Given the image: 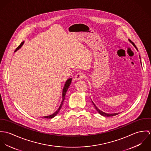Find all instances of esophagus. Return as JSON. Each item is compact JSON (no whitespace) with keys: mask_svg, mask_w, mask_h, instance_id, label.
<instances>
[{"mask_svg":"<svg viewBox=\"0 0 151 151\" xmlns=\"http://www.w3.org/2000/svg\"><path fill=\"white\" fill-rule=\"evenodd\" d=\"M84 77V76L82 73H78L75 76V80L78 81V80H80L83 78Z\"/></svg>","mask_w":151,"mask_h":151,"instance_id":"esophagus-1","label":"esophagus"}]
</instances>
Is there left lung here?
Segmentation results:
<instances>
[{
	"label": "left lung",
	"instance_id": "1",
	"mask_svg": "<svg viewBox=\"0 0 151 151\" xmlns=\"http://www.w3.org/2000/svg\"><path fill=\"white\" fill-rule=\"evenodd\" d=\"M129 42L130 43H132V45L135 47V49L138 50V49H137V47H136V46L135 45V44L133 43L131 40H129ZM139 59H140V62H141V58H140V56H139ZM92 104H93V106H94V107L96 109V111L101 114V115H102V116H105V117H110V116H116V115H117V114H119V113H105V112H104V111H101L100 109H99L98 108L96 107V106L94 104V103L93 102V101H92Z\"/></svg>",
	"mask_w": 151,
	"mask_h": 151
}]
</instances>
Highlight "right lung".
<instances>
[{"label": "right lung", "mask_w": 151, "mask_h": 151, "mask_svg": "<svg viewBox=\"0 0 151 151\" xmlns=\"http://www.w3.org/2000/svg\"><path fill=\"white\" fill-rule=\"evenodd\" d=\"M24 43V41L22 42L21 44L17 47V49H16V50L14 51V52H16L17 50H18L19 49H20L22 47V46L23 45V44ZM71 80H72V78H68L65 83V85H64V87L63 88V91H62V102H61V104L59 106V108H58V109L55 111L54 112L53 114H50V115H49V116H43L42 117V118H46V119H52L53 117H55L58 114V113L59 112L60 110L61 109V108L62 107V105H63V102H64V100L65 99V95L66 94V92L68 90V88H69L70 85L71 84Z\"/></svg>", "instance_id": "obj_1"}]
</instances>
